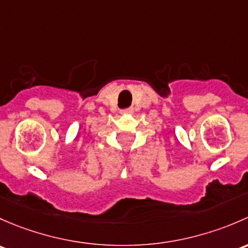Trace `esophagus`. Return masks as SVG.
<instances>
[{
  "mask_svg": "<svg viewBox=\"0 0 248 248\" xmlns=\"http://www.w3.org/2000/svg\"><path fill=\"white\" fill-rule=\"evenodd\" d=\"M132 112V108H125L122 111V113H131Z\"/></svg>",
  "mask_w": 248,
  "mask_h": 248,
  "instance_id": "obj_1",
  "label": "esophagus"
}]
</instances>
